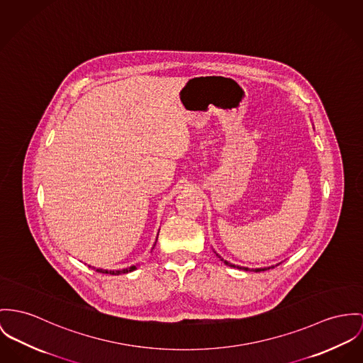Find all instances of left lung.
I'll return each mask as SVG.
<instances>
[{"mask_svg": "<svg viewBox=\"0 0 363 363\" xmlns=\"http://www.w3.org/2000/svg\"><path fill=\"white\" fill-rule=\"evenodd\" d=\"M216 254H217V257L221 259V261H223V264L225 265H228V267H232V268H238V269H243V271H254V272H261V271H267V269H269V268H275V267H278L279 264H277V265H272V267H265V268H246V267H239V265H235V264H230V262H228L226 259H223V258H221V255H218V252L217 251H214Z\"/></svg>", "mask_w": 363, "mask_h": 363, "instance_id": "left-lung-1", "label": "left lung"}]
</instances>
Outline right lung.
Here are the masks:
<instances>
[{
  "label": "right lung",
  "mask_w": 363,
  "mask_h": 363,
  "mask_svg": "<svg viewBox=\"0 0 363 363\" xmlns=\"http://www.w3.org/2000/svg\"><path fill=\"white\" fill-rule=\"evenodd\" d=\"M157 242V239H156ZM156 243L153 245V249H155ZM96 272H101V274H111V275H120V274H128V272H133L137 269V265H133L130 268H124V269H117V271H108V269H101V268H94Z\"/></svg>",
  "instance_id": "1"
}]
</instances>
